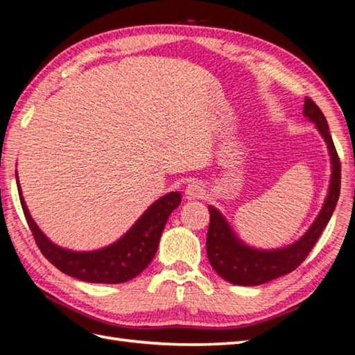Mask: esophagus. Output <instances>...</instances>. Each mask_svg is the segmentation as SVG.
<instances>
[{"instance_id": "obj_1", "label": "esophagus", "mask_w": 355, "mask_h": 355, "mask_svg": "<svg viewBox=\"0 0 355 355\" xmlns=\"http://www.w3.org/2000/svg\"><path fill=\"white\" fill-rule=\"evenodd\" d=\"M185 196L188 200H201L206 196V189H204L201 182L191 180L185 189Z\"/></svg>"}]
</instances>
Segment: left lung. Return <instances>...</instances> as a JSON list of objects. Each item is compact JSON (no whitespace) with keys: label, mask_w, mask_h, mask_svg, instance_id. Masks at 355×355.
I'll return each instance as SVG.
<instances>
[{"label":"left lung","mask_w":355,"mask_h":355,"mask_svg":"<svg viewBox=\"0 0 355 355\" xmlns=\"http://www.w3.org/2000/svg\"><path fill=\"white\" fill-rule=\"evenodd\" d=\"M304 114L311 121H314L318 132L324 137L331 155V182L329 188V196L318 218L313 227L302 239L286 249L274 252H261L250 249L241 241L235 239L230 230L227 220L222 214L211 206L210 223L207 231V256L213 270L216 271L223 280L237 286H259L266 282H271L277 277H282L295 271L302 263L309 252L313 250L321 232L329 223L333 210L340 194V159L333 144V139L329 132V124L324 114L321 112L318 105L309 98H305Z\"/></svg>","instance_id":"obj_1"}]
</instances>
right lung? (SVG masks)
<instances>
[{
    "mask_svg": "<svg viewBox=\"0 0 355 355\" xmlns=\"http://www.w3.org/2000/svg\"><path fill=\"white\" fill-rule=\"evenodd\" d=\"M17 189L20 192L19 182ZM19 197L28 227L46 259L55 265L59 271L78 278V280L106 284H118L132 280L151 263L170 213L180 204L179 192H170L155 201L121 240L102 250L80 253L60 249L49 241L46 235L38 230L35 222L32 220L22 192Z\"/></svg>",
    "mask_w": 355,
    "mask_h": 355,
    "instance_id": "add662e5",
    "label": "right lung"
}]
</instances>
